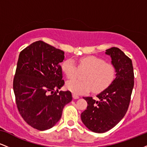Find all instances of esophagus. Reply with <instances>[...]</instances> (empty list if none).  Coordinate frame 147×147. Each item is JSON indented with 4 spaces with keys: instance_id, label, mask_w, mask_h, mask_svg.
I'll use <instances>...</instances> for the list:
<instances>
[{
    "instance_id": "esophagus-1",
    "label": "esophagus",
    "mask_w": 147,
    "mask_h": 147,
    "mask_svg": "<svg viewBox=\"0 0 147 147\" xmlns=\"http://www.w3.org/2000/svg\"><path fill=\"white\" fill-rule=\"evenodd\" d=\"M72 97H73V98L75 99H79V97L77 95H76V94H72Z\"/></svg>"
}]
</instances>
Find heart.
<instances>
[{"instance_id":"obj_1","label":"heart","mask_w":147,"mask_h":147,"mask_svg":"<svg viewBox=\"0 0 147 147\" xmlns=\"http://www.w3.org/2000/svg\"><path fill=\"white\" fill-rule=\"evenodd\" d=\"M62 72L67 78H75L81 72L84 80L70 79L66 82V88L74 94H85L91 89L93 92L104 90L112 83L115 76V69L112 64L106 63L102 59L88 56L79 59L78 68L72 59L65 60L61 64Z\"/></svg>"}]
</instances>
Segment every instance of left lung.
<instances>
[{"label":"left lung","instance_id":"obj_1","mask_svg":"<svg viewBox=\"0 0 147 147\" xmlns=\"http://www.w3.org/2000/svg\"><path fill=\"white\" fill-rule=\"evenodd\" d=\"M111 57L116 77L107 88L97 95L84 97L87 109L81 114L82 122L90 131L104 133L113 128L127 112L134 86L132 61L120 49L113 47L106 50Z\"/></svg>","mask_w":147,"mask_h":147}]
</instances>
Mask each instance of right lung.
Wrapping results in <instances>:
<instances>
[{
	"mask_svg": "<svg viewBox=\"0 0 147 147\" xmlns=\"http://www.w3.org/2000/svg\"><path fill=\"white\" fill-rule=\"evenodd\" d=\"M64 52L42 41L20 52L13 82L16 103L23 119L39 131L52 128L61 117L63 107L72 101L64 85L60 63Z\"/></svg>",
	"mask_w": 147,
	"mask_h": 147,
	"instance_id": "right-lung-1",
	"label": "right lung"
}]
</instances>
